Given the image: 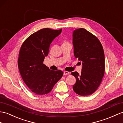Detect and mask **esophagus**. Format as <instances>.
<instances>
[{
    "label": "esophagus",
    "instance_id": "34e87169",
    "mask_svg": "<svg viewBox=\"0 0 123 123\" xmlns=\"http://www.w3.org/2000/svg\"><path fill=\"white\" fill-rule=\"evenodd\" d=\"M70 74V73H69V72H68V71H65L64 72V75H68V74Z\"/></svg>",
    "mask_w": 123,
    "mask_h": 123
}]
</instances>
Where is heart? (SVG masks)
Masks as SVG:
<instances>
[{"mask_svg": "<svg viewBox=\"0 0 123 123\" xmlns=\"http://www.w3.org/2000/svg\"><path fill=\"white\" fill-rule=\"evenodd\" d=\"M66 43H68V42H67V41H64V43H62V44H66Z\"/></svg>", "mask_w": 123, "mask_h": 123, "instance_id": "heart-1", "label": "heart"}]
</instances>
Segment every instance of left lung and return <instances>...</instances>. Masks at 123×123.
Masks as SVG:
<instances>
[{
    "label": "left lung",
    "mask_w": 123,
    "mask_h": 123,
    "mask_svg": "<svg viewBox=\"0 0 123 123\" xmlns=\"http://www.w3.org/2000/svg\"><path fill=\"white\" fill-rule=\"evenodd\" d=\"M73 43L74 55L82 62L81 74L71 73L76 78L73 89L78 95L86 96L96 91L102 80L105 71L103 49L98 38L83 28L74 31Z\"/></svg>",
    "instance_id": "1"
}]
</instances>
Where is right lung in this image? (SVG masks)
<instances>
[{
	"label": "right lung",
	"mask_w": 123,
	"mask_h": 123,
	"mask_svg": "<svg viewBox=\"0 0 123 123\" xmlns=\"http://www.w3.org/2000/svg\"><path fill=\"white\" fill-rule=\"evenodd\" d=\"M62 29H42L26 39L21 47L18 62L20 73L26 85L38 95L49 93L63 76L61 70H52L43 64L50 44Z\"/></svg>",
	"instance_id": "obj_1"
}]
</instances>
